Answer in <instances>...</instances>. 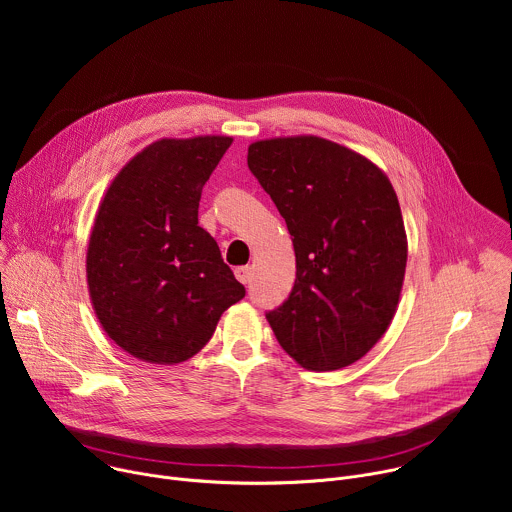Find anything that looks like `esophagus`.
Masks as SVG:
<instances>
[{
    "instance_id": "obj_1",
    "label": "esophagus",
    "mask_w": 512,
    "mask_h": 512,
    "mask_svg": "<svg viewBox=\"0 0 512 512\" xmlns=\"http://www.w3.org/2000/svg\"><path fill=\"white\" fill-rule=\"evenodd\" d=\"M235 277L241 281V283H249L251 281V267L249 265H243V267H237L235 269Z\"/></svg>"
}]
</instances>
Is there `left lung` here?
<instances>
[{"label": "left lung", "mask_w": 512, "mask_h": 512, "mask_svg": "<svg viewBox=\"0 0 512 512\" xmlns=\"http://www.w3.org/2000/svg\"><path fill=\"white\" fill-rule=\"evenodd\" d=\"M247 166L294 237V287L265 314L277 342L304 369L348 367L389 328L405 277V227L389 178L314 135L255 141Z\"/></svg>", "instance_id": "left-lung-1"}]
</instances>
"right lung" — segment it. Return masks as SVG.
<instances>
[{
    "label": "right lung",
    "instance_id": "1",
    "mask_svg": "<svg viewBox=\"0 0 512 512\" xmlns=\"http://www.w3.org/2000/svg\"><path fill=\"white\" fill-rule=\"evenodd\" d=\"M231 137L160 139L109 186L87 249L95 314L117 346L156 364L194 356L245 298L216 241L198 227L202 188Z\"/></svg>",
    "mask_w": 512,
    "mask_h": 512
}]
</instances>
